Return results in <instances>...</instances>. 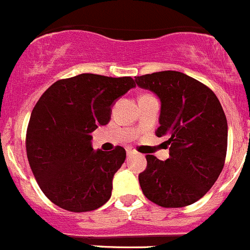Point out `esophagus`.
<instances>
[{
    "label": "esophagus",
    "instance_id": "esophagus-1",
    "mask_svg": "<svg viewBox=\"0 0 250 250\" xmlns=\"http://www.w3.org/2000/svg\"><path fill=\"white\" fill-rule=\"evenodd\" d=\"M126 153H127V156H131V154L137 153V152H136V149L134 148V147L129 146V147H126Z\"/></svg>",
    "mask_w": 250,
    "mask_h": 250
}]
</instances>
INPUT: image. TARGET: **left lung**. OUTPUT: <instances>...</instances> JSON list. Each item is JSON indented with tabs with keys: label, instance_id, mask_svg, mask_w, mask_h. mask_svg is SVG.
Segmentation results:
<instances>
[{
	"label": "left lung",
	"instance_id": "8db88e82",
	"mask_svg": "<svg viewBox=\"0 0 250 250\" xmlns=\"http://www.w3.org/2000/svg\"><path fill=\"white\" fill-rule=\"evenodd\" d=\"M137 85L161 99L158 137H167L169 158L147 154L140 187L162 208H184L201 199L222 172L227 153V119L220 101L198 80L162 71L137 76Z\"/></svg>",
	"mask_w": 250,
	"mask_h": 250
}]
</instances>
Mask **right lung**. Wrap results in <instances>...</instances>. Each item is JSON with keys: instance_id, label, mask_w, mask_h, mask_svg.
I'll use <instances>...</instances> for the list:
<instances>
[{"instance_id": "1", "label": "right lung", "mask_w": 250, "mask_h": 250, "mask_svg": "<svg viewBox=\"0 0 250 250\" xmlns=\"http://www.w3.org/2000/svg\"><path fill=\"white\" fill-rule=\"evenodd\" d=\"M135 87L131 77L82 73L56 81L30 115L25 148L30 169L51 203L71 212L103 206L126 151H93L91 134L110 120L111 104Z\"/></svg>"}]
</instances>
